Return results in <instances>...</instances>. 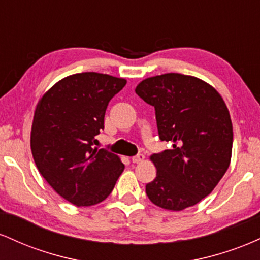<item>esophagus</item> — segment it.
Listing matches in <instances>:
<instances>
[{
	"label": "esophagus",
	"instance_id": "34e87169",
	"mask_svg": "<svg viewBox=\"0 0 260 260\" xmlns=\"http://www.w3.org/2000/svg\"><path fill=\"white\" fill-rule=\"evenodd\" d=\"M143 160H144V155L143 154H138V155H136V156L132 157V162H134V164L142 162Z\"/></svg>",
	"mask_w": 260,
	"mask_h": 260
}]
</instances>
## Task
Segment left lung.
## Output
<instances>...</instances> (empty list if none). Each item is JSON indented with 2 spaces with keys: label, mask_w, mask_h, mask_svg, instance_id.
I'll return each mask as SVG.
<instances>
[{
  "label": "left lung",
  "mask_w": 260,
  "mask_h": 260,
  "mask_svg": "<svg viewBox=\"0 0 260 260\" xmlns=\"http://www.w3.org/2000/svg\"><path fill=\"white\" fill-rule=\"evenodd\" d=\"M136 94L154 106L159 138L172 143L150 156L157 171L145 186L148 198L166 210L193 207L230 166L234 132L225 101L204 80L180 73L142 80Z\"/></svg>",
  "instance_id": "8db88e82"
}]
</instances>
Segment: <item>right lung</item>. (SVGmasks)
I'll list each match as a JSON object with an SVG mask.
<instances>
[{
    "label": "right lung",
    "mask_w": 260,
    "mask_h": 260,
    "mask_svg": "<svg viewBox=\"0 0 260 260\" xmlns=\"http://www.w3.org/2000/svg\"><path fill=\"white\" fill-rule=\"evenodd\" d=\"M126 83L96 72L72 74L45 92L35 109V165L53 190L77 207L105 201L124 170L117 155L92 145L110 100Z\"/></svg>",
    "instance_id": "right-lung-1"
}]
</instances>
